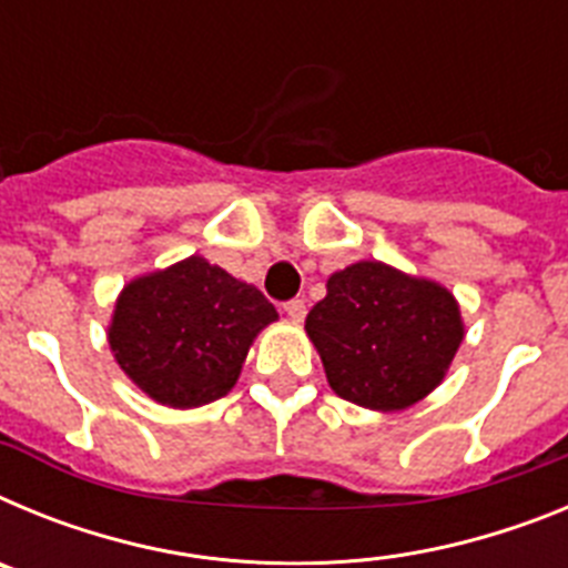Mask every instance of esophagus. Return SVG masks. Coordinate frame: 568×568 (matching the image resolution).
<instances>
[{
  "mask_svg": "<svg viewBox=\"0 0 568 568\" xmlns=\"http://www.w3.org/2000/svg\"><path fill=\"white\" fill-rule=\"evenodd\" d=\"M284 313L298 324V321H304V315H307V304H304V298H293L284 304Z\"/></svg>",
  "mask_w": 568,
  "mask_h": 568,
  "instance_id": "obj_1",
  "label": "esophagus"
}]
</instances>
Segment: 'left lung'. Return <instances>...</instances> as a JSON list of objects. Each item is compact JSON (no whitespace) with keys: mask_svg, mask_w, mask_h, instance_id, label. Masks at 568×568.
I'll return each mask as SVG.
<instances>
[{"mask_svg":"<svg viewBox=\"0 0 568 568\" xmlns=\"http://www.w3.org/2000/svg\"><path fill=\"white\" fill-rule=\"evenodd\" d=\"M304 329L333 393L378 413H398L433 393L464 341L449 290L381 261L329 275Z\"/></svg>","mask_w":568,"mask_h":568,"instance_id":"left-lung-1","label":"left lung"}]
</instances>
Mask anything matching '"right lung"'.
<instances>
[{"label": "right lung", "mask_w": 568, "mask_h": 568, "mask_svg": "<svg viewBox=\"0 0 568 568\" xmlns=\"http://www.w3.org/2000/svg\"><path fill=\"white\" fill-rule=\"evenodd\" d=\"M275 318L261 290L190 255L130 281L115 301L108 341L142 393L193 409L233 389L250 344Z\"/></svg>", "instance_id": "right-lung-1"}]
</instances>
